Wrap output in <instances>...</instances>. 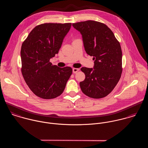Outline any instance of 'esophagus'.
Listing matches in <instances>:
<instances>
[{"mask_svg": "<svg viewBox=\"0 0 148 148\" xmlns=\"http://www.w3.org/2000/svg\"><path fill=\"white\" fill-rule=\"evenodd\" d=\"M72 71H73V73H77V72L79 71V68H74L72 69Z\"/></svg>", "mask_w": 148, "mask_h": 148, "instance_id": "obj_1", "label": "esophagus"}]
</instances>
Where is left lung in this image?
Segmentation results:
<instances>
[{
  "instance_id": "left-lung-1",
  "label": "left lung",
  "mask_w": 148,
  "mask_h": 148,
  "mask_svg": "<svg viewBox=\"0 0 148 148\" xmlns=\"http://www.w3.org/2000/svg\"><path fill=\"white\" fill-rule=\"evenodd\" d=\"M82 35L85 51L93 56L92 68L82 67L85 79L80 83L82 92L93 99L109 95L118 83L122 73V51L120 42L104 23L87 21L72 24Z\"/></svg>"
}]
</instances>
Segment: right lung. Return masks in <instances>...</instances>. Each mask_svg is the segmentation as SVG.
<instances>
[{
	"label": "right lung",
	"instance_id": "obj_1",
	"mask_svg": "<svg viewBox=\"0 0 148 148\" xmlns=\"http://www.w3.org/2000/svg\"><path fill=\"white\" fill-rule=\"evenodd\" d=\"M71 23H44L35 27L21 45V73L37 96L51 99L60 96L72 73L69 66L53 65L49 60L58 53Z\"/></svg>",
	"mask_w": 148,
	"mask_h": 148
}]
</instances>
